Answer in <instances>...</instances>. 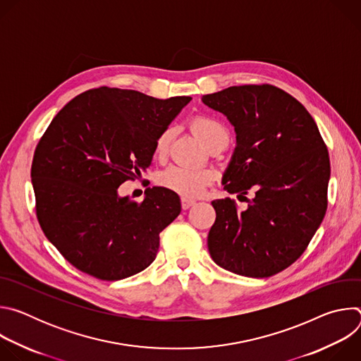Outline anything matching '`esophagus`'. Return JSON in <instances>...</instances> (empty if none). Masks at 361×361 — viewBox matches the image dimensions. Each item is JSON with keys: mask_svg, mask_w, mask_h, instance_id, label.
I'll return each mask as SVG.
<instances>
[{"mask_svg": "<svg viewBox=\"0 0 361 361\" xmlns=\"http://www.w3.org/2000/svg\"><path fill=\"white\" fill-rule=\"evenodd\" d=\"M194 204H195L194 200H191L188 197H181V207H183V210H188L191 205H194Z\"/></svg>", "mask_w": 361, "mask_h": 361, "instance_id": "esophagus-1", "label": "esophagus"}]
</instances>
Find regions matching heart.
Returning <instances> with one entry per match:
<instances>
[{"label":"heart","mask_w":361,"mask_h":361,"mask_svg":"<svg viewBox=\"0 0 361 361\" xmlns=\"http://www.w3.org/2000/svg\"><path fill=\"white\" fill-rule=\"evenodd\" d=\"M190 127L207 148L217 142H228L230 134L226 126L213 116H195L191 118ZM173 134L174 131L171 127H166L160 131L156 141H154V154L157 157L166 156ZM159 183L164 188L171 190L180 195L197 197L210 184V174L183 166H171L160 174Z\"/></svg>","instance_id":"1"}]
</instances>
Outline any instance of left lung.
<instances>
[{
	"label": "left lung",
	"mask_w": 361,
	"mask_h": 361,
	"mask_svg": "<svg viewBox=\"0 0 361 361\" xmlns=\"http://www.w3.org/2000/svg\"><path fill=\"white\" fill-rule=\"evenodd\" d=\"M201 99L235 128L237 147L223 184L248 201L244 210L230 197L212 201L210 255L231 273L271 277L305 251L326 216V142L301 102L271 84L228 87Z\"/></svg>",
	"instance_id": "1"
}]
</instances>
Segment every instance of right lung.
Wrapping results in <instances>:
<instances>
[{"instance_id": "add662e5", "label": "right lung", "mask_w": 361, "mask_h": 361, "mask_svg": "<svg viewBox=\"0 0 361 361\" xmlns=\"http://www.w3.org/2000/svg\"><path fill=\"white\" fill-rule=\"evenodd\" d=\"M190 99L92 88L64 106L39 138L31 166L37 219L77 270L114 281L156 259L160 233L181 212L178 195L152 187L138 202L120 198L117 188L151 166L154 141Z\"/></svg>"}]
</instances>
